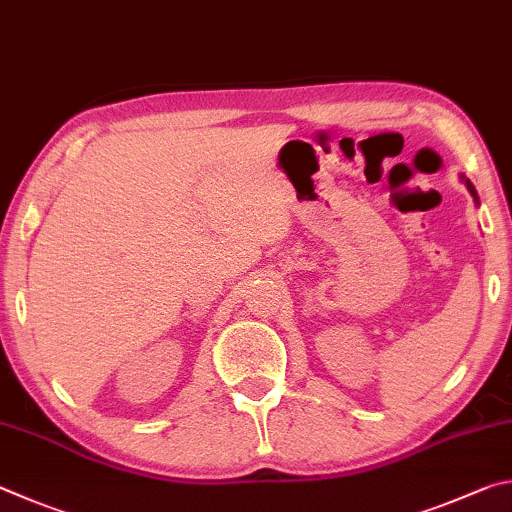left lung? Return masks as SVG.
<instances>
[{
    "label": "left lung",
    "mask_w": 512,
    "mask_h": 512,
    "mask_svg": "<svg viewBox=\"0 0 512 512\" xmlns=\"http://www.w3.org/2000/svg\"><path fill=\"white\" fill-rule=\"evenodd\" d=\"M463 182H465V186H468V191L472 193V197H474V200H477V202H479V197H477V191H474V186L470 184V179H465V177H463Z\"/></svg>",
    "instance_id": "1"
}]
</instances>
